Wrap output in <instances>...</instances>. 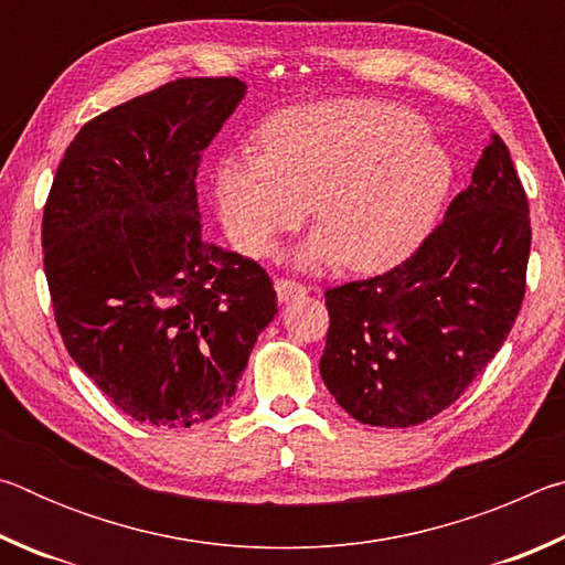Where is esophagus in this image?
<instances>
[{
	"label": "esophagus",
	"instance_id": "1",
	"mask_svg": "<svg viewBox=\"0 0 565 565\" xmlns=\"http://www.w3.org/2000/svg\"><path fill=\"white\" fill-rule=\"evenodd\" d=\"M309 289H306L303 284L294 281V279H286V276H281V279H276V296H279V301H289L294 299V296H301Z\"/></svg>",
	"mask_w": 565,
	"mask_h": 565
}]
</instances>
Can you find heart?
Wrapping results in <instances>:
<instances>
[{
  "instance_id": "obj_1",
  "label": "heart",
  "mask_w": 565,
  "mask_h": 565,
  "mask_svg": "<svg viewBox=\"0 0 565 565\" xmlns=\"http://www.w3.org/2000/svg\"><path fill=\"white\" fill-rule=\"evenodd\" d=\"M262 151L216 167V199L232 244L246 256L271 252L276 236L309 214L321 234L306 264L337 259L353 271L398 264L431 226L451 164L411 109L371 99H333L276 114Z\"/></svg>"
}]
</instances>
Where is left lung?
<instances>
[{
    "label": "left lung",
    "mask_w": 565,
    "mask_h": 565,
    "mask_svg": "<svg viewBox=\"0 0 565 565\" xmlns=\"http://www.w3.org/2000/svg\"><path fill=\"white\" fill-rule=\"evenodd\" d=\"M531 252L529 196L499 134L471 184L406 262L327 289L321 379L361 424L406 428L448 408L519 317Z\"/></svg>",
    "instance_id": "obj_1"
}]
</instances>
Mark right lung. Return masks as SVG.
<instances>
[{"mask_svg": "<svg viewBox=\"0 0 565 565\" xmlns=\"http://www.w3.org/2000/svg\"><path fill=\"white\" fill-rule=\"evenodd\" d=\"M246 84L181 76L76 131L42 216L44 274L70 356L111 404L189 428L234 398L276 313L262 264L204 242L196 174Z\"/></svg>", "mask_w": 565, "mask_h": 565, "instance_id": "obj_1", "label": "right lung"}]
</instances>
